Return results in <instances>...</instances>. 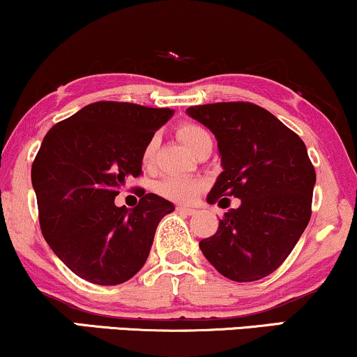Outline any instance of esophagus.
Returning a JSON list of instances; mask_svg holds the SVG:
<instances>
[{"mask_svg":"<svg viewBox=\"0 0 357 357\" xmlns=\"http://www.w3.org/2000/svg\"><path fill=\"white\" fill-rule=\"evenodd\" d=\"M177 210L180 213H185V215H193L195 213V208H192V206H185V205H178Z\"/></svg>","mask_w":357,"mask_h":357,"instance_id":"obj_1","label":"esophagus"}]
</instances>
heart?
I'll return each instance as SVG.
<instances>
[{
	"mask_svg": "<svg viewBox=\"0 0 357 357\" xmlns=\"http://www.w3.org/2000/svg\"><path fill=\"white\" fill-rule=\"evenodd\" d=\"M177 134L192 152H195L202 144L206 142V140H212V135H210V132L206 130L205 127L193 124V122H183V124H180ZM157 135H153V137H151L145 142L142 149V155H140V160H142L144 167H149L153 162V157H155L157 152ZM153 188H155L158 195L164 197L167 200L178 202V204H190V202L195 200V197L202 192L204 182L199 178L169 175V177L158 180Z\"/></svg>",
	"mask_w": 357,
	"mask_h": 357,
	"instance_id": "1",
	"label": "heart"
}]
</instances>
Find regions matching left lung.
Instances as JSON below:
<instances>
[{"label":"left lung","mask_w":357,"mask_h":357,"mask_svg":"<svg viewBox=\"0 0 357 357\" xmlns=\"http://www.w3.org/2000/svg\"><path fill=\"white\" fill-rule=\"evenodd\" d=\"M188 116L213 132L223 172L206 202L240 199L200 250L233 281H257L278 270L311 218L316 172L300 135L252 102L192 105Z\"/></svg>","instance_id":"left-lung-1"}]
</instances>
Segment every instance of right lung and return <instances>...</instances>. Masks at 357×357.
<instances>
[{
    "instance_id": "obj_1",
    "label": "right lung",
    "mask_w": 357,
    "mask_h": 357,
    "mask_svg": "<svg viewBox=\"0 0 357 357\" xmlns=\"http://www.w3.org/2000/svg\"><path fill=\"white\" fill-rule=\"evenodd\" d=\"M169 107L99 100L52 126L31 167L44 240L77 276L121 284L144 266L157 225L174 204L135 188L137 206H116L126 180L142 175V149Z\"/></svg>"
}]
</instances>
